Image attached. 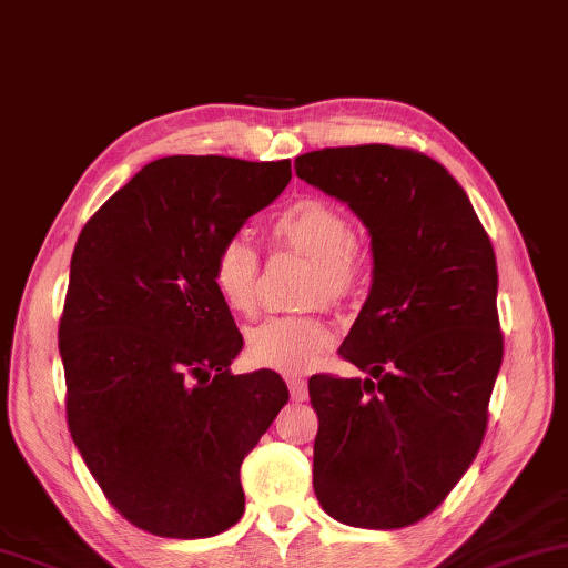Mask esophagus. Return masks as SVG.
Instances as JSON below:
<instances>
[{"label":"esophagus","mask_w":568,"mask_h":568,"mask_svg":"<svg viewBox=\"0 0 568 568\" xmlns=\"http://www.w3.org/2000/svg\"><path fill=\"white\" fill-rule=\"evenodd\" d=\"M285 382H288V389H291V397L296 399V403H304V399L308 397V387H306V379L304 376H285Z\"/></svg>","instance_id":"obj_1"}]
</instances>
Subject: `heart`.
I'll use <instances>...</instances> for the list:
<instances>
[{"label": "heart", "mask_w": 568, "mask_h": 568, "mask_svg": "<svg viewBox=\"0 0 568 568\" xmlns=\"http://www.w3.org/2000/svg\"><path fill=\"white\" fill-rule=\"evenodd\" d=\"M267 236L275 248H288L312 260L306 280L308 301L345 304L361 291L366 264L355 244L353 223L332 202L316 196L291 202L272 217ZM260 256L244 239H229L215 252L213 285L233 314H252L260 304ZM332 345L335 329L316 312L270 316L246 337L248 358L280 374L308 372Z\"/></svg>", "instance_id": "b5f03b06"}]
</instances>
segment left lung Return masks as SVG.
Here are the masks:
<instances>
[{
    "label": "left lung",
    "instance_id": "obj_1",
    "mask_svg": "<svg viewBox=\"0 0 568 568\" xmlns=\"http://www.w3.org/2000/svg\"><path fill=\"white\" fill-rule=\"evenodd\" d=\"M296 173L372 233L374 283L339 345L368 379L314 374V490L337 521L428 517L478 455L504 358L496 254L465 189L410 148H324Z\"/></svg>",
    "mask_w": 568,
    "mask_h": 568
}]
</instances>
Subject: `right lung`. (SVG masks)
Here are the masks:
<instances>
[{
    "label": "right lung",
    "instance_id": "right-lung-1",
    "mask_svg": "<svg viewBox=\"0 0 568 568\" xmlns=\"http://www.w3.org/2000/svg\"><path fill=\"white\" fill-rule=\"evenodd\" d=\"M291 161L169 155L82 229L59 320L67 426L121 517L210 538L244 514L241 463L288 403L275 372L231 374L244 337L213 260L288 186Z\"/></svg>",
    "mask_w": 568,
    "mask_h": 568
}]
</instances>
